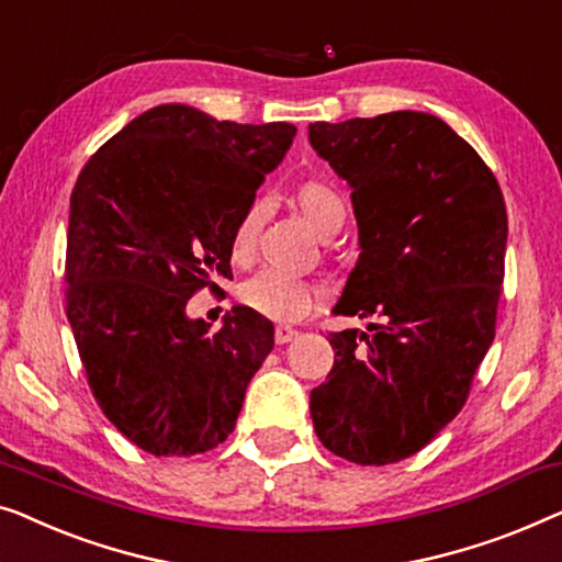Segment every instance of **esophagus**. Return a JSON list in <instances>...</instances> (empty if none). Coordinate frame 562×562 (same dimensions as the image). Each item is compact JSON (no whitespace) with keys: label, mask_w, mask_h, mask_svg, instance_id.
<instances>
[{"label":"esophagus","mask_w":562,"mask_h":562,"mask_svg":"<svg viewBox=\"0 0 562 562\" xmlns=\"http://www.w3.org/2000/svg\"><path fill=\"white\" fill-rule=\"evenodd\" d=\"M273 337H276V345H286V341H294L299 337V331L286 327V324H279V327H276V335Z\"/></svg>","instance_id":"34e87169"}]
</instances>
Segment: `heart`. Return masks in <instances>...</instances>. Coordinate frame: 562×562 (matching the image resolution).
<instances>
[{
	"label": "heart",
	"mask_w": 562,
	"mask_h": 562,
	"mask_svg": "<svg viewBox=\"0 0 562 562\" xmlns=\"http://www.w3.org/2000/svg\"><path fill=\"white\" fill-rule=\"evenodd\" d=\"M294 202L306 223L314 227L319 238H331L341 231L347 221V202L335 187L319 180L301 182L294 192ZM266 210L261 202L246 207L233 231V256L238 261H248L254 256L258 233H261ZM243 301L261 316L276 322H296L316 301V289L306 281L286 279V276L263 271L250 279L243 289Z\"/></svg>",
	"instance_id": "heart-1"
}]
</instances>
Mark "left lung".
Listing matches in <instances>:
<instances>
[{"label":"left lung","mask_w":562,"mask_h":562,"mask_svg":"<svg viewBox=\"0 0 562 562\" xmlns=\"http://www.w3.org/2000/svg\"><path fill=\"white\" fill-rule=\"evenodd\" d=\"M308 142L352 187L360 258L329 335L327 382L312 390L319 441L382 467L408 459L459 416L494 339L507 250L497 177L438 116L380 113L308 124Z\"/></svg>","instance_id":"left-lung-1"}]
</instances>
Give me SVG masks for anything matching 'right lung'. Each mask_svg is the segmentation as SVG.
I'll return each instance as SVG.
<instances>
[{"instance_id":"1","label":"right lung","mask_w":562,"mask_h":562,"mask_svg":"<svg viewBox=\"0 0 562 562\" xmlns=\"http://www.w3.org/2000/svg\"><path fill=\"white\" fill-rule=\"evenodd\" d=\"M296 126L149 109L88 159L70 194L65 312L103 416L154 457H194L233 434L273 324L233 306L221 329L187 316L231 276L233 231ZM215 286V283H213Z\"/></svg>"}]
</instances>
